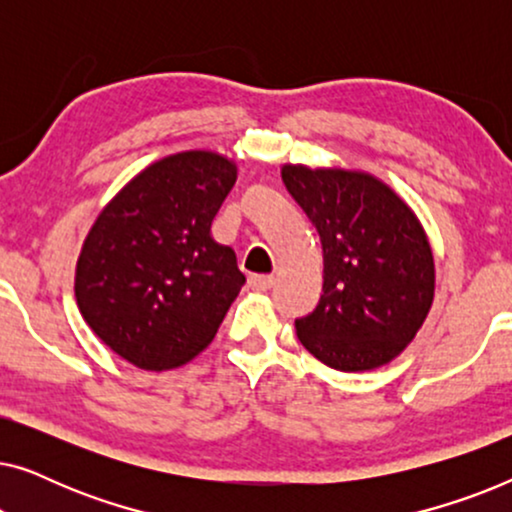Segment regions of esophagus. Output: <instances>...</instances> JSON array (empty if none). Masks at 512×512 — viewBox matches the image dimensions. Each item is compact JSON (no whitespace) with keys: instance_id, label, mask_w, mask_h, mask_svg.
Instances as JSON below:
<instances>
[{"instance_id":"esophagus-1","label":"esophagus","mask_w":512,"mask_h":512,"mask_svg":"<svg viewBox=\"0 0 512 512\" xmlns=\"http://www.w3.org/2000/svg\"><path fill=\"white\" fill-rule=\"evenodd\" d=\"M272 284H275V277L272 275H251L249 277V286L254 291H270Z\"/></svg>"}]
</instances>
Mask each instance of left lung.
Instances as JSON below:
<instances>
[{"label": "left lung", "instance_id": "obj_1", "mask_svg": "<svg viewBox=\"0 0 512 512\" xmlns=\"http://www.w3.org/2000/svg\"><path fill=\"white\" fill-rule=\"evenodd\" d=\"M282 181L317 228L324 293L296 333L342 373L375 370L415 340L436 291L429 237L401 195L373 174L282 165Z\"/></svg>", "mask_w": 512, "mask_h": 512}]
</instances>
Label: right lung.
Here are the masks:
<instances>
[{"label": "right lung", "mask_w": 512, "mask_h": 512, "mask_svg": "<svg viewBox=\"0 0 512 512\" xmlns=\"http://www.w3.org/2000/svg\"><path fill=\"white\" fill-rule=\"evenodd\" d=\"M237 165L181 151L144 167L107 202L76 261L74 293L93 333L132 366L170 370L219 331L244 275L212 221Z\"/></svg>", "instance_id": "right-lung-1"}]
</instances>
